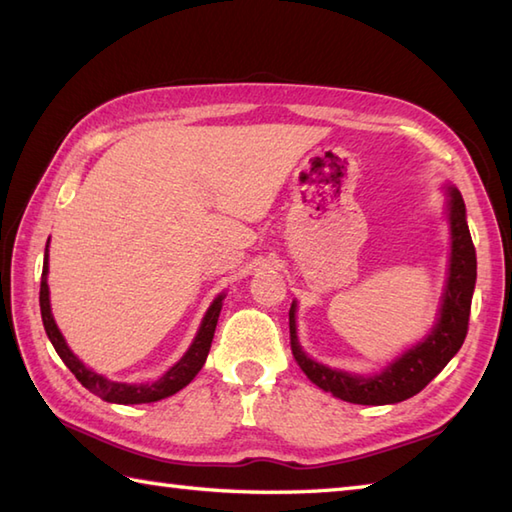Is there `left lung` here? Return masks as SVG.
I'll return each mask as SVG.
<instances>
[{
  "mask_svg": "<svg viewBox=\"0 0 512 512\" xmlns=\"http://www.w3.org/2000/svg\"><path fill=\"white\" fill-rule=\"evenodd\" d=\"M449 224H451V259L449 279L442 295L440 317L427 339L413 345L394 363L387 365L376 376H354L321 365L306 356L297 339V306L290 308V347L297 365L303 369L314 385L332 396L354 405H394L427 387L436 378L451 358L458 354L466 332H469L471 299L477 279L475 246L466 224V206L458 189L449 187Z\"/></svg>",
  "mask_w": 512,
  "mask_h": 512,
  "instance_id": "1",
  "label": "left lung"
}]
</instances>
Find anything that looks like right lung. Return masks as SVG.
I'll return each mask as SVG.
<instances>
[{
    "instance_id": "obj_1",
    "label": "right lung",
    "mask_w": 512,
    "mask_h": 512,
    "mask_svg": "<svg viewBox=\"0 0 512 512\" xmlns=\"http://www.w3.org/2000/svg\"><path fill=\"white\" fill-rule=\"evenodd\" d=\"M50 244V239H48ZM222 299L224 295H217L215 301L211 303V308L206 310L202 325L191 347L187 350L180 361L173 365L169 372L158 378L156 383H114V380H107L105 376L92 372V369L85 367L79 358L72 354V350L65 343L63 334L59 332L57 323H54L52 310H50V290H48V246H46V255H43V273H41V288H39V306H41V319H43V328H46V334L50 343L54 345V350L61 356V361L68 365L70 372L76 376V380L90 389L94 396H99L107 402H116V405H140V402H156L167 396H173L176 391L182 387H187L195 374L200 372L206 356H209L211 350V341L215 334V325L217 317H220L222 310Z\"/></svg>"
}]
</instances>
